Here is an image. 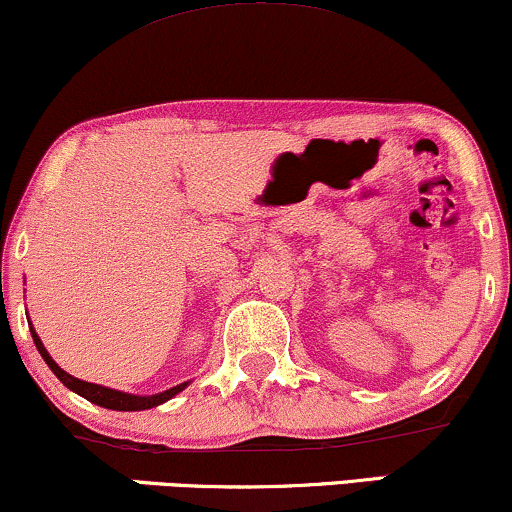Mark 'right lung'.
Segmentation results:
<instances>
[{
	"mask_svg": "<svg viewBox=\"0 0 512 512\" xmlns=\"http://www.w3.org/2000/svg\"><path fill=\"white\" fill-rule=\"evenodd\" d=\"M30 334H33V342L37 346V351H40V356L44 358V363L52 368V372L59 380L66 384L68 389H73L75 394H80L82 399L97 403V406L102 408H111V410H147V408H154L159 406V403L173 399L178 391H182L187 387L185 384H178V387L173 389H166L161 391V394H154V396H132V394H123V391H116V389H109V387H99V384H92V382H82V380H75L73 375H68V372H63L59 365L52 361V356H49L47 349H44V344L40 342V337H37V332L30 327Z\"/></svg>",
	"mask_w": 512,
	"mask_h": 512,
	"instance_id": "right-lung-1",
	"label": "right lung"
}]
</instances>
